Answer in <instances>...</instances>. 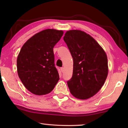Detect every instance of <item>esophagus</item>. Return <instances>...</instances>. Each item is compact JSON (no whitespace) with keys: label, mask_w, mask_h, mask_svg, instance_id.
<instances>
[{"label":"esophagus","mask_w":128,"mask_h":128,"mask_svg":"<svg viewBox=\"0 0 128 128\" xmlns=\"http://www.w3.org/2000/svg\"><path fill=\"white\" fill-rule=\"evenodd\" d=\"M60 70H61L62 72H64V68H63V67H62V68H60Z\"/></svg>","instance_id":"1"}]
</instances>
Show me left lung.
Instances as JSON below:
<instances>
[{
	"label": "left lung",
	"mask_w": 128,
	"mask_h": 128,
	"mask_svg": "<svg viewBox=\"0 0 128 128\" xmlns=\"http://www.w3.org/2000/svg\"><path fill=\"white\" fill-rule=\"evenodd\" d=\"M63 39L73 59L68 86L76 98L87 99L99 92L107 78V55L94 38L81 30L67 31Z\"/></svg>",
	"instance_id": "left-lung-1"
}]
</instances>
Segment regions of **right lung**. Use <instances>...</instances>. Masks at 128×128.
Masks as SVG:
<instances>
[{
    "label": "right lung",
    "mask_w": 128,
    "mask_h": 128,
    "mask_svg": "<svg viewBox=\"0 0 128 128\" xmlns=\"http://www.w3.org/2000/svg\"><path fill=\"white\" fill-rule=\"evenodd\" d=\"M62 34V30H42L21 49L17 59V73L23 85L34 94H48L59 81L53 48Z\"/></svg>",
    "instance_id": "right-lung-1"
}]
</instances>
